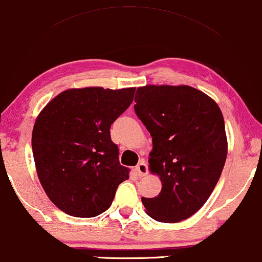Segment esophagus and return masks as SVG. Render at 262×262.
Segmentation results:
<instances>
[{
	"label": "esophagus",
	"instance_id": "1",
	"mask_svg": "<svg viewBox=\"0 0 262 262\" xmlns=\"http://www.w3.org/2000/svg\"><path fill=\"white\" fill-rule=\"evenodd\" d=\"M135 171H137V174L139 177H145V175H147L148 173V169H147V165L145 163L144 160H141L139 162L137 167H135Z\"/></svg>",
	"mask_w": 262,
	"mask_h": 262
}]
</instances>
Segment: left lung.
<instances>
[{
  "label": "left lung",
  "mask_w": 262,
  "mask_h": 262,
  "mask_svg": "<svg viewBox=\"0 0 262 262\" xmlns=\"http://www.w3.org/2000/svg\"><path fill=\"white\" fill-rule=\"evenodd\" d=\"M134 100L152 137L148 170L162 183L157 197L141 198L145 211L160 223H180L203 207L224 169L223 112L214 99L184 84H146Z\"/></svg>",
  "instance_id": "left-lung-1"
}]
</instances>
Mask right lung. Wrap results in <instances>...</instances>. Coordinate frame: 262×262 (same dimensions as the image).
<instances>
[{
	"mask_svg": "<svg viewBox=\"0 0 262 262\" xmlns=\"http://www.w3.org/2000/svg\"><path fill=\"white\" fill-rule=\"evenodd\" d=\"M135 88H70L42 108L32 129L36 171L49 200L64 213L94 217L110 208L129 178L110 127Z\"/></svg>",
	"mask_w": 262,
	"mask_h": 262,
	"instance_id": "1",
	"label": "right lung"
}]
</instances>
